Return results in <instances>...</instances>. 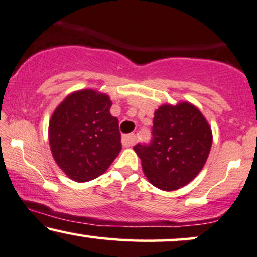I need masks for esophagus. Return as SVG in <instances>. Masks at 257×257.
<instances>
[{"mask_svg":"<svg viewBox=\"0 0 257 257\" xmlns=\"http://www.w3.org/2000/svg\"><path fill=\"white\" fill-rule=\"evenodd\" d=\"M121 142H122L123 147H132L136 143V135L135 134L125 135L122 137Z\"/></svg>","mask_w":257,"mask_h":257,"instance_id":"obj_1","label":"esophagus"}]
</instances>
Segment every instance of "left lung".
<instances>
[{"label": "left lung", "mask_w": 257, "mask_h": 257, "mask_svg": "<svg viewBox=\"0 0 257 257\" xmlns=\"http://www.w3.org/2000/svg\"><path fill=\"white\" fill-rule=\"evenodd\" d=\"M152 135L150 143H138L134 149L154 186L173 191L200 173L209 155L213 135L194 104L161 105L154 114Z\"/></svg>", "instance_id": "8db88e82"}]
</instances>
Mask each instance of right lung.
<instances>
[{"instance_id": "add662e5", "label": "right lung", "mask_w": 257, "mask_h": 257, "mask_svg": "<svg viewBox=\"0 0 257 257\" xmlns=\"http://www.w3.org/2000/svg\"><path fill=\"white\" fill-rule=\"evenodd\" d=\"M111 101L95 90H79L57 105L49 122V143L66 176L84 183L103 174L121 150Z\"/></svg>"}]
</instances>
